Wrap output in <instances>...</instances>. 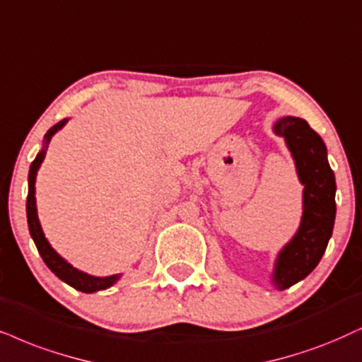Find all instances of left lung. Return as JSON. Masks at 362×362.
I'll return each mask as SVG.
<instances>
[{"mask_svg":"<svg viewBox=\"0 0 362 362\" xmlns=\"http://www.w3.org/2000/svg\"><path fill=\"white\" fill-rule=\"evenodd\" d=\"M274 132L286 139L304 185L299 230L279 252L272 274V284L284 291L308 277L326 252L336 218V178L329 167L326 144L308 122L284 117L276 122Z\"/></svg>","mask_w":362,"mask_h":362,"instance_id":"obj_1","label":"left lung"}]
</instances>
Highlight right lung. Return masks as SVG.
<instances>
[{"mask_svg":"<svg viewBox=\"0 0 362 362\" xmlns=\"http://www.w3.org/2000/svg\"><path fill=\"white\" fill-rule=\"evenodd\" d=\"M68 120L58 122L57 125H53L45 135V145L41 148V152L36 155V158L33 160L30 167V173H28V199H26V217H28V228L31 239L35 240L36 249L41 255V259L45 260V264L48 265V269L52 271L54 276L62 279L63 282H66L68 286L75 287L76 291L81 292H97V291H103L108 289L110 286H113L118 279H120V274H115V276H108V277H95V276H88V274L78 271V269L73 267L71 264H68L62 255H58L54 252V249L49 245V242L45 237L43 230H41L40 221H38V214H36V197H35V182H36V173H38V168L43 162L45 153H47V147L52 140V136L57 134L58 130H62L65 127V123Z\"/></svg>","mask_w":362,"mask_h":362,"instance_id":"add662e5","label":"right lung"}]
</instances>
